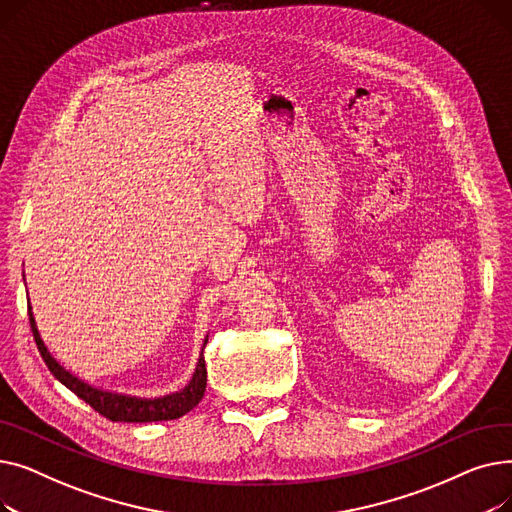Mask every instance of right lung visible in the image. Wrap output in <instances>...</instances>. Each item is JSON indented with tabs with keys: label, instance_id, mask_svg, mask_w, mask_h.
<instances>
[{
	"label": "right lung",
	"instance_id": "right-lung-1",
	"mask_svg": "<svg viewBox=\"0 0 512 512\" xmlns=\"http://www.w3.org/2000/svg\"><path fill=\"white\" fill-rule=\"evenodd\" d=\"M29 319H31V330L37 342L39 353L53 373V378L60 380L66 388H70L78 398H83L87 405H91L99 415L110 421H124V423H149V421H170L186 415L193 407H197L207 386V367L203 353L199 357L197 369L193 373V380L184 390L170 394V396H161V398H134V396H124V394H112V392H103L97 390L85 382H80L78 378L70 371H66L56 359H53L47 351V346L43 344L39 330L35 326V317L29 307ZM207 344V340H205Z\"/></svg>",
	"mask_w": 512,
	"mask_h": 512
}]
</instances>
